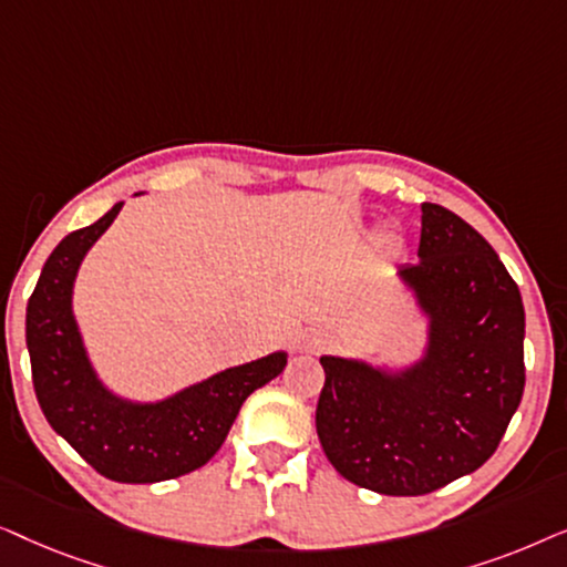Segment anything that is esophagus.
Returning a JSON list of instances; mask_svg holds the SVG:
<instances>
[{"instance_id": "1", "label": "esophagus", "mask_w": 567, "mask_h": 567, "mask_svg": "<svg viewBox=\"0 0 567 567\" xmlns=\"http://www.w3.org/2000/svg\"><path fill=\"white\" fill-rule=\"evenodd\" d=\"M324 343H328V338H324L322 332H309L305 340V348H309V351H320V348H324Z\"/></svg>"}]
</instances>
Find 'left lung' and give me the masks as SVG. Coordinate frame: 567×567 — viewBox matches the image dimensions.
I'll return each instance as SVG.
<instances>
[{"label": "left lung", "instance_id": "left-lung-1", "mask_svg": "<svg viewBox=\"0 0 567 567\" xmlns=\"http://www.w3.org/2000/svg\"><path fill=\"white\" fill-rule=\"evenodd\" d=\"M417 262L398 276L429 315L423 361L386 374L322 355L317 436L332 467L382 495H425L491 460L524 394V305L487 239L421 206Z\"/></svg>", "mask_w": 567, "mask_h": 567}]
</instances>
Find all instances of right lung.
<instances>
[{
  "instance_id": "add662e5",
  "label": "right lung",
  "mask_w": 567,
  "mask_h": 567,
  "mask_svg": "<svg viewBox=\"0 0 567 567\" xmlns=\"http://www.w3.org/2000/svg\"><path fill=\"white\" fill-rule=\"evenodd\" d=\"M123 204L66 235L49 255L28 301L25 340L38 405L90 467L115 483H162L204 467L219 452L243 402L276 379L286 353L219 371L159 402H128L105 390L72 315L80 262Z\"/></svg>"
}]
</instances>
